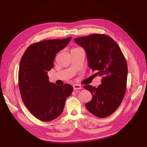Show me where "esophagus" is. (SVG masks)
Here are the masks:
<instances>
[{
	"mask_svg": "<svg viewBox=\"0 0 147 147\" xmlns=\"http://www.w3.org/2000/svg\"><path fill=\"white\" fill-rule=\"evenodd\" d=\"M74 90L75 91V90H80V89H82V86L80 85V84H74Z\"/></svg>",
	"mask_w": 147,
	"mask_h": 147,
	"instance_id": "34e87169",
	"label": "esophagus"
}]
</instances>
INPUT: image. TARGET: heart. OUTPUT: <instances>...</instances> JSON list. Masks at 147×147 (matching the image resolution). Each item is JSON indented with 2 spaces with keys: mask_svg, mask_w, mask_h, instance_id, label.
<instances>
[{
  "mask_svg": "<svg viewBox=\"0 0 147 147\" xmlns=\"http://www.w3.org/2000/svg\"><path fill=\"white\" fill-rule=\"evenodd\" d=\"M74 49H75V48H74Z\"/></svg>",
  "mask_w": 147,
  "mask_h": 147,
  "instance_id": "1",
  "label": "heart"
}]
</instances>
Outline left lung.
I'll return each instance as SVG.
<instances>
[{
	"instance_id": "obj_1",
	"label": "left lung",
	"mask_w": 147,
	"mask_h": 147,
	"mask_svg": "<svg viewBox=\"0 0 147 147\" xmlns=\"http://www.w3.org/2000/svg\"><path fill=\"white\" fill-rule=\"evenodd\" d=\"M86 51L88 63L93 75L102 76L97 88L90 84L83 88L90 91L92 99L85 106L92 115L105 118L112 115L121 104L126 91L127 65L117 42L105 34H94L74 39Z\"/></svg>"
}]
</instances>
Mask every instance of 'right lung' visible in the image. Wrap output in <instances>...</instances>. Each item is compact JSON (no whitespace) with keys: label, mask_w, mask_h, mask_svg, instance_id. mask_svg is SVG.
<instances>
[{"label":"right lung","mask_w":147,"mask_h":147,"mask_svg":"<svg viewBox=\"0 0 147 147\" xmlns=\"http://www.w3.org/2000/svg\"><path fill=\"white\" fill-rule=\"evenodd\" d=\"M71 38L34 43L26 49L20 61L18 86L22 100L29 112L41 121H50L58 117L73 91L72 85H56L49 82L48 76L56 55Z\"/></svg>","instance_id":"1"}]
</instances>
